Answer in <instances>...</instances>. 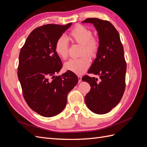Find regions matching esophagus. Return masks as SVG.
<instances>
[{
	"instance_id": "obj_1",
	"label": "esophagus",
	"mask_w": 147,
	"mask_h": 147,
	"mask_svg": "<svg viewBox=\"0 0 147 147\" xmlns=\"http://www.w3.org/2000/svg\"><path fill=\"white\" fill-rule=\"evenodd\" d=\"M78 83H80L82 82V77L81 76H80V75H78Z\"/></svg>"
}]
</instances>
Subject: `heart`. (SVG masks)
I'll use <instances>...</instances> for the list:
<instances>
[{
	"mask_svg": "<svg viewBox=\"0 0 147 147\" xmlns=\"http://www.w3.org/2000/svg\"><path fill=\"white\" fill-rule=\"evenodd\" d=\"M92 31L86 26L78 25L70 33L72 40L82 45L81 55L86 54L90 57H94L99 48V39L92 37ZM55 51L61 58L65 59L68 56L69 42L65 37L62 35L57 39L55 43ZM90 60L86 55L78 59H70L64 64V67L66 70L71 71L77 75L84 73L90 67Z\"/></svg>",
	"mask_w": 147,
	"mask_h": 147,
	"instance_id": "obj_1",
	"label": "heart"
}]
</instances>
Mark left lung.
<instances>
[{
  "label": "left lung",
  "mask_w": 147,
  "mask_h": 147,
  "mask_svg": "<svg viewBox=\"0 0 147 147\" xmlns=\"http://www.w3.org/2000/svg\"><path fill=\"white\" fill-rule=\"evenodd\" d=\"M83 23L94 25L99 37V48L96 58L88 73L99 75L97 78L85 75L82 80L91 86L84 97L88 108L96 114L107 113L121 100L125 90L126 63L119 33L109 21L87 18Z\"/></svg>",
  "instance_id": "1"
}]
</instances>
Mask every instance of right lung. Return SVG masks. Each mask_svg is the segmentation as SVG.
Segmentation results:
<instances>
[{"label":"right lung","instance_id":"obj_1","mask_svg":"<svg viewBox=\"0 0 147 147\" xmlns=\"http://www.w3.org/2000/svg\"><path fill=\"white\" fill-rule=\"evenodd\" d=\"M72 23L49 24L31 32L21 49L18 77L29 107L45 117L60 113L65 107L68 93L78 82L71 71L56 76L63 64L55 51L57 39Z\"/></svg>","mask_w":147,"mask_h":147}]
</instances>
